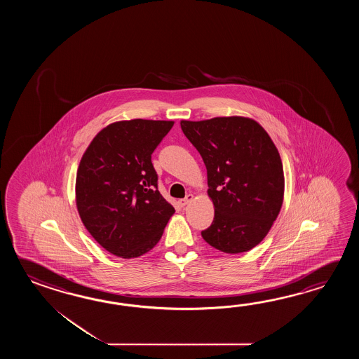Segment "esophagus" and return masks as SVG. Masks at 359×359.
Returning <instances> with one entry per match:
<instances>
[{
	"label": "esophagus",
	"mask_w": 359,
	"mask_h": 359,
	"mask_svg": "<svg viewBox=\"0 0 359 359\" xmlns=\"http://www.w3.org/2000/svg\"><path fill=\"white\" fill-rule=\"evenodd\" d=\"M192 198H194V196H192V195H187L186 198H181V200L178 201V204H180V206H182L183 208V206L187 205V204H189L190 201H192Z\"/></svg>",
	"instance_id": "1"
}]
</instances>
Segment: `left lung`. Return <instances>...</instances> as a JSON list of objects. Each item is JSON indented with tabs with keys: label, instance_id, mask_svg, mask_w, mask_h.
<instances>
[{
	"label": "left lung",
	"instance_id": "obj_1",
	"mask_svg": "<svg viewBox=\"0 0 359 359\" xmlns=\"http://www.w3.org/2000/svg\"><path fill=\"white\" fill-rule=\"evenodd\" d=\"M181 128L204 161L213 201V223L201 236L227 254L252 250L283 203V161L272 138L259 123L236 115L181 121Z\"/></svg>",
	"mask_w": 359,
	"mask_h": 359
}]
</instances>
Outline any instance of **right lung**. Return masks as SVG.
I'll use <instances>...</instances> for the list:
<instances>
[{
	"instance_id": "1",
	"label": "right lung",
	"mask_w": 359,
	"mask_h": 359,
	"mask_svg": "<svg viewBox=\"0 0 359 359\" xmlns=\"http://www.w3.org/2000/svg\"><path fill=\"white\" fill-rule=\"evenodd\" d=\"M172 121L111 123L92 140L76 170L84 227L107 252L130 259L159 243L175 208L158 190L151 154Z\"/></svg>"
}]
</instances>
